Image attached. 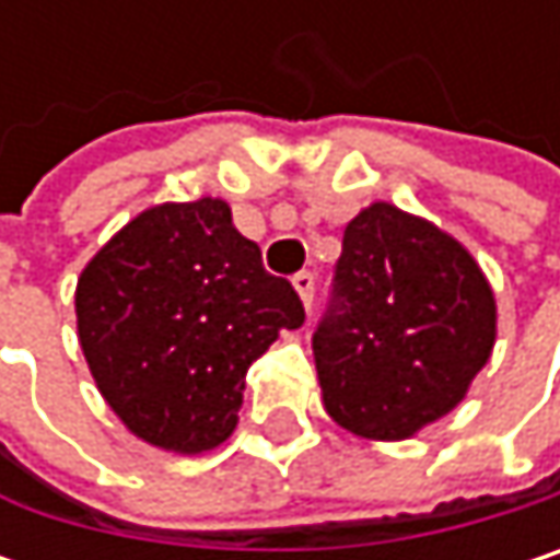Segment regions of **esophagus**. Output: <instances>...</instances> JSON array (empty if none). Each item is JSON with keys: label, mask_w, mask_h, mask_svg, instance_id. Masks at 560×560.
Returning <instances> with one entry per match:
<instances>
[{"label": "esophagus", "mask_w": 560, "mask_h": 560, "mask_svg": "<svg viewBox=\"0 0 560 560\" xmlns=\"http://www.w3.org/2000/svg\"><path fill=\"white\" fill-rule=\"evenodd\" d=\"M291 284H294V291L301 294L304 307L311 311V307H314V276H311V272H298V276L291 279Z\"/></svg>", "instance_id": "1"}]
</instances>
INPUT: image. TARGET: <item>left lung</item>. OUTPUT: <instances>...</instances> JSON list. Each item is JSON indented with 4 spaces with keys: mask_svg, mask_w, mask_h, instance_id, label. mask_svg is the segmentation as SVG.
<instances>
[{
    "mask_svg": "<svg viewBox=\"0 0 560 560\" xmlns=\"http://www.w3.org/2000/svg\"><path fill=\"white\" fill-rule=\"evenodd\" d=\"M497 343V298L477 259L386 200L343 230L334 298L314 330L327 415L401 441L467 395Z\"/></svg>",
    "mask_w": 560,
    "mask_h": 560,
    "instance_id": "left-lung-1",
    "label": "left lung"
}]
</instances>
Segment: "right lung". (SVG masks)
I'll return each instance as SVG.
<instances>
[{"instance_id":"1","label":"right lung","mask_w":560,"mask_h":560,"mask_svg":"<svg viewBox=\"0 0 560 560\" xmlns=\"http://www.w3.org/2000/svg\"><path fill=\"white\" fill-rule=\"evenodd\" d=\"M77 337L93 383L152 447L223 444L246 370L304 324L291 281L233 226L230 203H159L129 220L77 279Z\"/></svg>"}]
</instances>
